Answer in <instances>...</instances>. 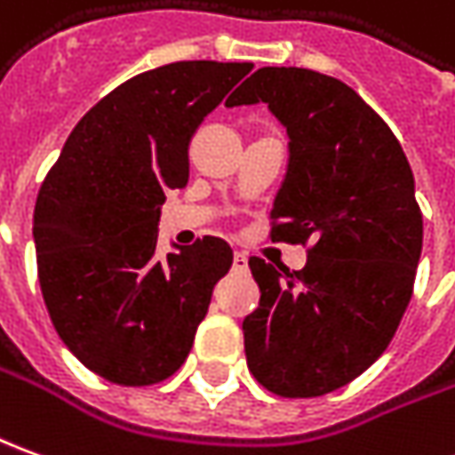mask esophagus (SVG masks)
I'll return each mask as SVG.
<instances>
[{
	"mask_svg": "<svg viewBox=\"0 0 455 455\" xmlns=\"http://www.w3.org/2000/svg\"><path fill=\"white\" fill-rule=\"evenodd\" d=\"M231 268H234L236 273H246V268H249V259H246V253L236 251V253H234V263H231Z\"/></svg>",
	"mask_w": 455,
	"mask_h": 455,
	"instance_id": "esophagus-1",
	"label": "esophagus"
}]
</instances>
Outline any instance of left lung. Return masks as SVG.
Listing matches in <instances>:
<instances>
[{"instance_id": "obj_1", "label": "left lung", "mask_w": 455, "mask_h": 455, "mask_svg": "<svg viewBox=\"0 0 455 455\" xmlns=\"http://www.w3.org/2000/svg\"><path fill=\"white\" fill-rule=\"evenodd\" d=\"M266 103L288 135L271 236L307 241L303 271L259 256V307L243 320L253 377L281 396H320L379 360L404 315L424 224L406 155L347 84L307 68H259L227 108Z\"/></svg>"}]
</instances>
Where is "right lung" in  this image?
Listing matches in <instances>:
<instances>
[{"instance_id":"obj_1","label":"right lung","mask_w":455,"mask_h":455,"mask_svg":"<svg viewBox=\"0 0 455 455\" xmlns=\"http://www.w3.org/2000/svg\"><path fill=\"white\" fill-rule=\"evenodd\" d=\"M253 63L180 61L98 100L41 184L34 246L63 345L113 384L182 367L234 251L204 236L157 256L160 209L189 182V140Z\"/></svg>"}]
</instances>
